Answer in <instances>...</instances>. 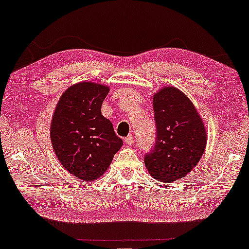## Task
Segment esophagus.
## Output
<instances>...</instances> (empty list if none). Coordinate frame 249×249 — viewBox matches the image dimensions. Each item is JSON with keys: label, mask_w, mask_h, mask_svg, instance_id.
I'll return each instance as SVG.
<instances>
[{"label": "esophagus", "mask_w": 249, "mask_h": 249, "mask_svg": "<svg viewBox=\"0 0 249 249\" xmlns=\"http://www.w3.org/2000/svg\"><path fill=\"white\" fill-rule=\"evenodd\" d=\"M124 142L127 145H132L133 144V142H134V137H133V135H128V136H126L125 137V140H124Z\"/></svg>", "instance_id": "1"}]
</instances>
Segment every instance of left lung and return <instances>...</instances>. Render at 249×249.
<instances>
[{"instance_id":"left-lung-1","label":"left lung","mask_w":249,"mask_h":249,"mask_svg":"<svg viewBox=\"0 0 249 249\" xmlns=\"http://www.w3.org/2000/svg\"><path fill=\"white\" fill-rule=\"evenodd\" d=\"M153 107L156 142L145 155V166L153 178L172 183L186 176L202 159L206 128L193 102L174 86L157 90Z\"/></svg>"}]
</instances>
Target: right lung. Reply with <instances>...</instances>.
Returning a JSON list of instances; mask_svg holds the SVG:
<instances>
[{
	"instance_id": "1",
	"label": "right lung",
	"mask_w": 249,
	"mask_h": 249,
	"mask_svg": "<svg viewBox=\"0 0 249 249\" xmlns=\"http://www.w3.org/2000/svg\"><path fill=\"white\" fill-rule=\"evenodd\" d=\"M109 88L76 83L58 100L51 120V143L66 171L82 181L98 179L123 145L101 107Z\"/></svg>"
}]
</instances>
